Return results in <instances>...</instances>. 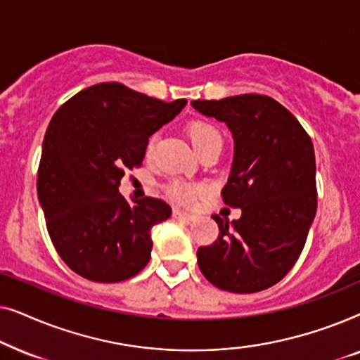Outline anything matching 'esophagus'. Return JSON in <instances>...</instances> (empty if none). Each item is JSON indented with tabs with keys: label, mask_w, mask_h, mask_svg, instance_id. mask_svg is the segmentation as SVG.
<instances>
[{
	"label": "esophagus",
	"mask_w": 360,
	"mask_h": 360,
	"mask_svg": "<svg viewBox=\"0 0 360 360\" xmlns=\"http://www.w3.org/2000/svg\"><path fill=\"white\" fill-rule=\"evenodd\" d=\"M174 218L185 221V223H191V221L196 219V214L188 213V211H181V210H174Z\"/></svg>",
	"instance_id": "esophagus-1"
}]
</instances>
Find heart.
<instances>
[{
	"label": "heart",
	"instance_id": "b5f03b06",
	"mask_svg": "<svg viewBox=\"0 0 360 360\" xmlns=\"http://www.w3.org/2000/svg\"><path fill=\"white\" fill-rule=\"evenodd\" d=\"M188 136H190L191 144L195 147V150H198L200 147H203L206 142L214 139V137H219L218 131H216L211 124H208V122H203V121L191 122L188 126ZM150 147H152V141L149 142V149ZM200 191H201L200 186L181 184V181H174V184L167 186V195H169V198L174 201H180V203H188V201L193 200Z\"/></svg>",
	"mask_w": 360,
	"mask_h": 360
}]
</instances>
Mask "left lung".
<instances>
[{
    "label": "left lung",
    "instance_id": "8db88e82",
    "mask_svg": "<svg viewBox=\"0 0 360 360\" xmlns=\"http://www.w3.org/2000/svg\"><path fill=\"white\" fill-rule=\"evenodd\" d=\"M191 106L231 131L234 155L223 200L243 211L231 223L213 216L219 236L198 249V267L226 292H260L290 272L316 214L313 142L297 117L270 96L250 93Z\"/></svg>",
    "mask_w": 360,
    "mask_h": 360
}]
</instances>
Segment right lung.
Returning a JSON list of instances; mask_svg holds the SVG:
<instances>
[{
    "label": "right lung",
    "mask_w": 360,
    "mask_h": 360,
    "mask_svg": "<svg viewBox=\"0 0 360 360\" xmlns=\"http://www.w3.org/2000/svg\"><path fill=\"white\" fill-rule=\"evenodd\" d=\"M186 105L117 82L88 86L58 108L42 142L37 196L63 262L100 283L131 278L150 259V228L169 219L164 200L129 203L117 186L144 160L149 137Z\"/></svg>",
    "instance_id": "add662e5"
}]
</instances>
